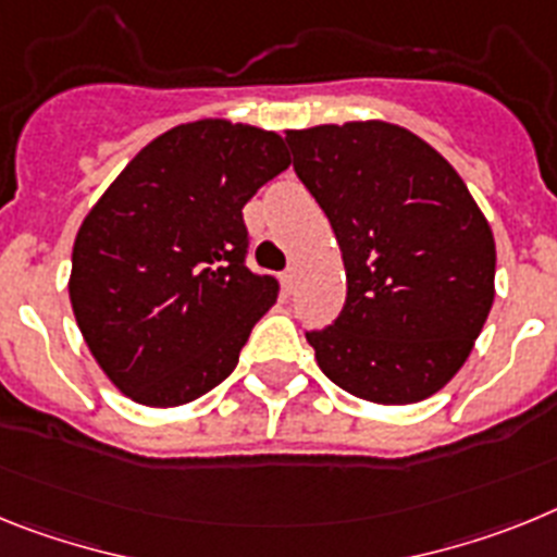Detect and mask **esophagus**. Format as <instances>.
Listing matches in <instances>:
<instances>
[{
    "instance_id": "esophagus-1",
    "label": "esophagus",
    "mask_w": 557,
    "mask_h": 557,
    "mask_svg": "<svg viewBox=\"0 0 557 557\" xmlns=\"http://www.w3.org/2000/svg\"><path fill=\"white\" fill-rule=\"evenodd\" d=\"M280 283H283V294L288 297V294L294 292V285H297V272H294V269H285L283 277H280Z\"/></svg>"
}]
</instances>
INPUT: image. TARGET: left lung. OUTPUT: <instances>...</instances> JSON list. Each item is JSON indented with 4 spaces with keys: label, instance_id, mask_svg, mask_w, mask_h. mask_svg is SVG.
<instances>
[{
    "label": "left lung",
    "instance_id": "left-lung-1",
    "mask_svg": "<svg viewBox=\"0 0 557 557\" xmlns=\"http://www.w3.org/2000/svg\"><path fill=\"white\" fill-rule=\"evenodd\" d=\"M294 171L345 260V308L308 331L345 393L404 406L440 393L493 306L496 244L466 182L418 134L384 120L285 132Z\"/></svg>",
    "mask_w": 557,
    "mask_h": 557
}]
</instances>
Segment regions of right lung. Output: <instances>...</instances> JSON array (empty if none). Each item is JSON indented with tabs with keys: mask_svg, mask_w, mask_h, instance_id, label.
<instances>
[{
	"mask_svg": "<svg viewBox=\"0 0 557 557\" xmlns=\"http://www.w3.org/2000/svg\"><path fill=\"white\" fill-rule=\"evenodd\" d=\"M292 164L280 134L176 125L125 164L77 230L70 299L91 356L143 406H182L235 370L277 299L246 269L244 205Z\"/></svg>",
	"mask_w": 557,
	"mask_h": 557,
	"instance_id": "add662e5",
	"label": "right lung"
}]
</instances>
